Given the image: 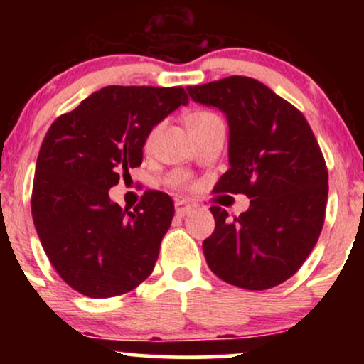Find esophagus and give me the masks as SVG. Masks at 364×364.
Instances as JSON below:
<instances>
[{
  "label": "esophagus",
  "mask_w": 364,
  "mask_h": 364,
  "mask_svg": "<svg viewBox=\"0 0 364 364\" xmlns=\"http://www.w3.org/2000/svg\"><path fill=\"white\" fill-rule=\"evenodd\" d=\"M191 212V205L190 203H186L185 200H178L176 202V214L179 217H185Z\"/></svg>",
  "instance_id": "1"
}]
</instances>
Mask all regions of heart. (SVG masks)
Wrapping results in <instances>:
<instances>
[{"label":"heart","mask_w":364,"mask_h":364,"mask_svg":"<svg viewBox=\"0 0 364 364\" xmlns=\"http://www.w3.org/2000/svg\"><path fill=\"white\" fill-rule=\"evenodd\" d=\"M215 118H219V116L214 114L212 111L198 109V111H193L190 116H188L186 123H188V128H198V127H203V124H207L208 121H212ZM152 139H154V132L149 135L147 145L152 144ZM171 183L178 188H186L188 185H190V179H188L186 174H174L173 179H171Z\"/></svg>","instance_id":"obj_1"}]
</instances>
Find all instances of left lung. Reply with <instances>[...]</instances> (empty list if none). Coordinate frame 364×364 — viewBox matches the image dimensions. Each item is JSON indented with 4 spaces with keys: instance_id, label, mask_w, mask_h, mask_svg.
I'll return each instance as SVG.
<instances>
[{
    "instance_id": "8db88e82",
    "label": "left lung",
    "mask_w": 364,
    "mask_h": 364,
    "mask_svg": "<svg viewBox=\"0 0 364 364\" xmlns=\"http://www.w3.org/2000/svg\"><path fill=\"white\" fill-rule=\"evenodd\" d=\"M188 94L228 118L231 168L215 190L252 198L235 219L210 207L208 269L243 289L279 286L298 272L323 228L328 171L318 141L301 111L255 78L235 75Z\"/></svg>"
}]
</instances>
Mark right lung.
Segmentation results:
<instances>
[{
	"label": "right lung",
	"mask_w": 364,
	"mask_h": 364,
	"mask_svg": "<svg viewBox=\"0 0 364 364\" xmlns=\"http://www.w3.org/2000/svg\"><path fill=\"white\" fill-rule=\"evenodd\" d=\"M185 104L183 87L109 85L46 133L32 217L54 270L80 294H127L152 274L174 215L173 200L149 190L128 210L111 202L109 188L139 168L152 128Z\"/></svg>",
	"instance_id": "obj_1"
}]
</instances>
